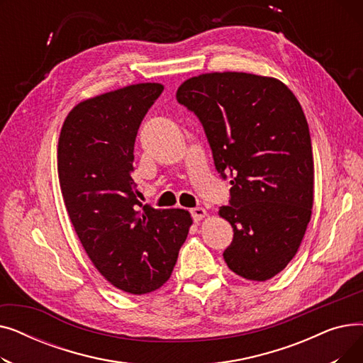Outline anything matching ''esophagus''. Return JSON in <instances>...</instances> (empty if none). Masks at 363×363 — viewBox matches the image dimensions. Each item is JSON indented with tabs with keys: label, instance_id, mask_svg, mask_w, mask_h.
Wrapping results in <instances>:
<instances>
[{
	"label": "esophagus",
	"instance_id": "1",
	"mask_svg": "<svg viewBox=\"0 0 363 363\" xmlns=\"http://www.w3.org/2000/svg\"><path fill=\"white\" fill-rule=\"evenodd\" d=\"M206 215H207V212H206V208H203V207H194V208H191V216H193V219H194L196 222L201 220Z\"/></svg>",
	"mask_w": 363,
	"mask_h": 363
}]
</instances>
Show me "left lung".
<instances>
[{"instance_id": "left-lung-1", "label": "left lung", "mask_w": 363, "mask_h": 363, "mask_svg": "<svg viewBox=\"0 0 363 363\" xmlns=\"http://www.w3.org/2000/svg\"><path fill=\"white\" fill-rule=\"evenodd\" d=\"M177 100L203 125L215 167L230 178L231 223L223 259L250 281L279 274L296 256L313 206L309 126L296 95L281 81L242 72L186 79Z\"/></svg>"}]
</instances>
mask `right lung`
<instances>
[{"mask_svg": "<svg viewBox=\"0 0 363 363\" xmlns=\"http://www.w3.org/2000/svg\"><path fill=\"white\" fill-rule=\"evenodd\" d=\"M163 85L137 84L74 106L62 126L57 167L63 200L84 249L114 287L147 294L169 279L186 240L184 208L143 204L133 145Z\"/></svg>", "mask_w": 363, "mask_h": 363, "instance_id": "add662e5", "label": "right lung"}]
</instances>
